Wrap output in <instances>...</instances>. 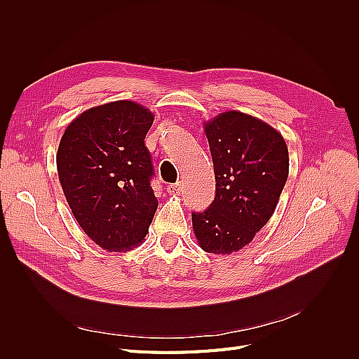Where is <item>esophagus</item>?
Wrapping results in <instances>:
<instances>
[{
	"label": "esophagus",
	"instance_id": "obj_1",
	"mask_svg": "<svg viewBox=\"0 0 359 359\" xmlns=\"http://www.w3.org/2000/svg\"><path fill=\"white\" fill-rule=\"evenodd\" d=\"M181 182H175V184H169L168 186V193L169 194H180L181 193Z\"/></svg>",
	"mask_w": 359,
	"mask_h": 359
}]
</instances>
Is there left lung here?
I'll list each match as a JSON object with an SVG mask.
<instances>
[{"label": "left lung", "instance_id": "obj_1", "mask_svg": "<svg viewBox=\"0 0 359 359\" xmlns=\"http://www.w3.org/2000/svg\"><path fill=\"white\" fill-rule=\"evenodd\" d=\"M215 173V198L191 212L201 248L231 255L253 241L274 214L289 175L283 136L260 119L229 111L205 124Z\"/></svg>", "mask_w": 359, "mask_h": 359}]
</instances>
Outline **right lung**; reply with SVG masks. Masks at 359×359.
Listing matches in <instances>:
<instances>
[{
  "instance_id": "add662e5",
  "label": "right lung",
  "mask_w": 359,
  "mask_h": 359,
  "mask_svg": "<svg viewBox=\"0 0 359 359\" xmlns=\"http://www.w3.org/2000/svg\"><path fill=\"white\" fill-rule=\"evenodd\" d=\"M154 115L135 102L91 107L74 118L57 153L58 177L82 231L107 252L145 238L158 201L145 136Z\"/></svg>"
}]
</instances>
